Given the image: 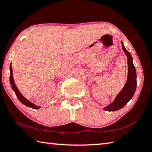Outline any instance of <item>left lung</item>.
<instances>
[{"instance_id":"1","label":"left lung","mask_w":152,"mask_h":152,"mask_svg":"<svg viewBox=\"0 0 152 152\" xmlns=\"http://www.w3.org/2000/svg\"><path fill=\"white\" fill-rule=\"evenodd\" d=\"M122 42V47L124 52L126 54L128 59V77H127L126 83L125 84L123 88L118 94L111 104L107 106L103 107V109L108 112H114L123 107L127 104L134 95L137 87V74L136 69L133 65L132 57L130 53L125 49L123 42Z\"/></svg>"}]
</instances>
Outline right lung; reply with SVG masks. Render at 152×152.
Masks as SVG:
<instances>
[{
	"mask_svg": "<svg viewBox=\"0 0 152 152\" xmlns=\"http://www.w3.org/2000/svg\"><path fill=\"white\" fill-rule=\"evenodd\" d=\"M10 83H11V86L14 92H15V95L17 96V97L19 99V100L20 102L24 104L26 106H28L29 107H32L33 109L35 110H38L40 108V106H38V105L34 104L33 103H32L30 101L28 100L26 97H24L22 95V94L20 93V91H19V89L17 87V86L15 85V82H14V79H13V69H12V66H11H11H10Z\"/></svg>",
	"mask_w": 152,
	"mask_h": 152,
	"instance_id": "add662e5",
	"label": "right lung"
}]
</instances>
